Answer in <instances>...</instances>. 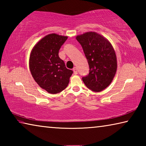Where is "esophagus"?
I'll return each instance as SVG.
<instances>
[{"mask_svg":"<svg viewBox=\"0 0 146 146\" xmlns=\"http://www.w3.org/2000/svg\"><path fill=\"white\" fill-rule=\"evenodd\" d=\"M73 72H74V74L75 75H76V74L78 73V71H77V69H76V68H73Z\"/></svg>","mask_w":146,"mask_h":146,"instance_id":"obj_1","label":"esophagus"}]
</instances>
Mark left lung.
<instances>
[{
  "instance_id": "8db88e82",
  "label": "left lung",
  "mask_w": 146,
  "mask_h": 146,
  "mask_svg": "<svg viewBox=\"0 0 146 146\" xmlns=\"http://www.w3.org/2000/svg\"><path fill=\"white\" fill-rule=\"evenodd\" d=\"M87 58L90 73L83 76L86 87L100 92L111 83L117 69V56L111 43L95 32L76 36Z\"/></svg>"
}]
</instances>
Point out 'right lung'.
<instances>
[{
    "label": "right lung",
    "mask_w": 146,
    "mask_h": 146,
    "mask_svg": "<svg viewBox=\"0 0 146 146\" xmlns=\"http://www.w3.org/2000/svg\"><path fill=\"white\" fill-rule=\"evenodd\" d=\"M68 36L51 33L33 47L29 56V70L35 82L47 92L56 94L67 88L73 71L66 68L58 56Z\"/></svg>",
    "instance_id": "1"
}]
</instances>
